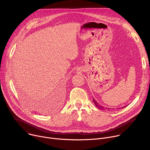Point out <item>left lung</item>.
<instances>
[{"instance_id": "left-lung-1", "label": "left lung", "mask_w": 150, "mask_h": 150, "mask_svg": "<svg viewBox=\"0 0 150 150\" xmlns=\"http://www.w3.org/2000/svg\"><path fill=\"white\" fill-rule=\"evenodd\" d=\"M93 102L94 103V104H95V105H96V107L97 108H98V109H99L100 110H105V109H109V110H110V109H109V108H105V107H104V106H103V105H100V104H99V103H97V101H96L94 98H93ZM125 107H126V106H125V107H122V109H123V108H125Z\"/></svg>"}]
</instances>
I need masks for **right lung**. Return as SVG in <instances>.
<instances>
[{"label":"right lung","mask_w":150,"mask_h":150,"mask_svg":"<svg viewBox=\"0 0 150 150\" xmlns=\"http://www.w3.org/2000/svg\"><path fill=\"white\" fill-rule=\"evenodd\" d=\"M55 97H56V100H58V101H61V100L62 99V91L58 90L57 92L56 93V94H55Z\"/></svg>","instance_id":"add662e5"}]
</instances>
